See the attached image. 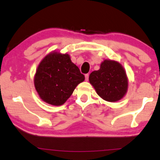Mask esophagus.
<instances>
[{
    "label": "esophagus",
    "instance_id": "obj_1",
    "mask_svg": "<svg viewBox=\"0 0 160 160\" xmlns=\"http://www.w3.org/2000/svg\"><path fill=\"white\" fill-rule=\"evenodd\" d=\"M85 80H86V81H88V79H89V75H88V74H85Z\"/></svg>",
    "mask_w": 160,
    "mask_h": 160
}]
</instances>
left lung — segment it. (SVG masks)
I'll list each match as a JSON object with an SVG mask.
<instances>
[{"mask_svg": "<svg viewBox=\"0 0 160 160\" xmlns=\"http://www.w3.org/2000/svg\"><path fill=\"white\" fill-rule=\"evenodd\" d=\"M89 81L98 95L108 102L120 100L128 90L126 71L120 62L114 60H104L100 69L90 73Z\"/></svg>", "mask_w": 160, "mask_h": 160, "instance_id": "8db88e82", "label": "left lung"}]
</instances>
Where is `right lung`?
Masks as SVG:
<instances>
[{
	"instance_id": "right-lung-1",
	"label": "right lung",
	"mask_w": 160,
	"mask_h": 160,
	"mask_svg": "<svg viewBox=\"0 0 160 160\" xmlns=\"http://www.w3.org/2000/svg\"><path fill=\"white\" fill-rule=\"evenodd\" d=\"M85 80L68 53L50 52L42 58L34 75V85L40 98L55 106L62 105L78 84Z\"/></svg>"
}]
</instances>
